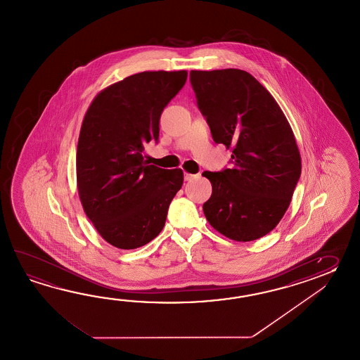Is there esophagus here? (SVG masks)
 Returning <instances> with one entry per match:
<instances>
[{"instance_id": "obj_1", "label": "esophagus", "mask_w": 360, "mask_h": 360, "mask_svg": "<svg viewBox=\"0 0 360 360\" xmlns=\"http://www.w3.org/2000/svg\"><path fill=\"white\" fill-rule=\"evenodd\" d=\"M194 177H197V175H193V174H189V172H185V174H184L185 181H191Z\"/></svg>"}]
</instances>
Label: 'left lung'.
Masks as SVG:
<instances>
[{"label":"left lung","mask_w":360,"mask_h":360,"mask_svg":"<svg viewBox=\"0 0 360 360\" xmlns=\"http://www.w3.org/2000/svg\"><path fill=\"white\" fill-rule=\"evenodd\" d=\"M191 84L214 143L233 152L230 169L202 174L212 184L205 216L233 240L264 237L282 220L301 175L291 126L271 94L245 70H191Z\"/></svg>","instance_id":"obj_1"}]
</instances>
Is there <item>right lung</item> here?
<instances>
[{"mask_svg": "<svg viewBox=\"0 0 360 360\" xmlns=\"http://www.w3.org/2000/svg\"><path fill=\"white\" fill-rule=\"evenodd\" d=\"M188 72H141L108 86L84 115L77 146V188L84 214L109 245L134 250L161 233L184 181L160 169L144 146L158 140L165 107Z\"/></svg>", "mask_w": 360, "mask_h": 360, "instance_id": "obj_1", "label": "right lung"}]
</instances>
